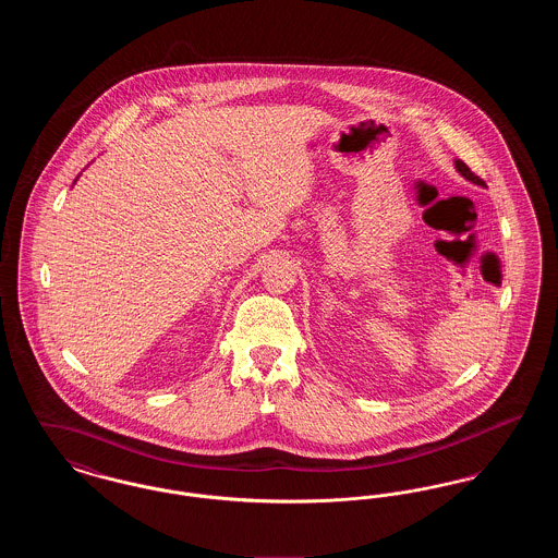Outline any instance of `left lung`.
Returning a JSON list of instances; mask_svg holds the SVG:
<instances>
[{
    "label": "left lung",
    "mask_w": 558,
    "mask_h": 558,
    "mask_svg": "<svg viewBox=\"0 0 558 558\" xmlns=\"http://www.w3.org/2000/svg\"><path fill=\"white\" fill-rule=\"evenodd\" d=\"M456 169L469 180V182H473V184H477V186H485V182L478 178V175H475L471 169H469V165L466 162H462V160H456Z\"/></svg>",
    "instance_id": "left-lung-1"
}]
</instances>
